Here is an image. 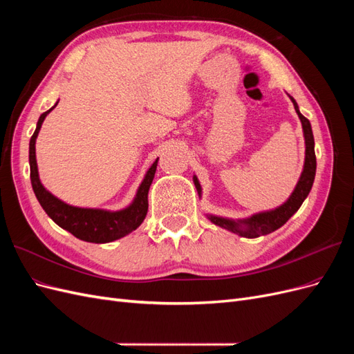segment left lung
I'll return each mask as SVG.
<instances>
[{
	"mask_svg": "<svg viewBox=\"0 0 354 354\" xmlns=\"http://www.w3.org/2000/svg\"><path fill=\"white\" fill-rule=\"evenodd\" d=\"M289 99L294 103L295 112L301 121L303 125V134H304V143H306V158H304V167L303 173L299 176L297 186L292 190V194L282 203V205L276 207L273 209H267L261 212H255L252 216L246 218H227V217H220V216H212V214H207V217L211 223L226 229L232 233H236L242 238H259L264 236V234H269L279 227L291 218L294 214L301 207L304 199L308 196L310 190H312L315 176H316V155H315V138L310 121L306 116L301 115L298 109V104L294 97L289 95ZM194 183L198 190L199 198L202 196V187L196 176H194Z\"/></svg>",
	"mask_w": 354,
	"mask_h": 354,
	"instance_id": "left-lung-1",
	"label": "left lung"
}]
</instances>
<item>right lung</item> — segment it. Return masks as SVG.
Wrapping results in <instances>:
<instances>
[{"instance_id": "1", "label": "right lung", "mask_w": 354, "mask_h": 354, "mask_svg": "<svg viewBox=\"0 0 354 354\" xmlns=\"http://www.w3.org/2000/svg\"><path fill=\"white\" fill-rule=\"evenodd\" d=\"M59 103V102H57ZM57 103L51 109L42 113L37 122L35 133L32 134L29 142V167H30V183L34 194L41 203L42 209L47 212V216L55 221L57 226L72 233L75 238H78L85 242L91 243H108L116 239H121L127 234H130L143 223L147 214V194L151 187L155 171L158 167V159L146 171V174L138 186L136 196L130 205L118 209H102V208H81L73 207L69 203L63 202L56 198L53 194L42 186L38 165H37V155H35V143L37 137L41 130V125L44 122L46 116L56 108Z\"/></svg>"}]
</instances>
